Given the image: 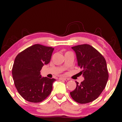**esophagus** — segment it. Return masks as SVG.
I'll list each match as a JSON object with an SVG mask.
<instances>
[{
  "label": "esophagus",
  "mask_w": 122,
  "mask_h": 122,
  "mask_svg": "<svg viewBox=\"0 0 122 122\" xmlns=\"http://www.w3.org/2000/svg\"><path fill=\"white\" fill-rule=\"evenodd\" d=\"M60 80L68 81V80H69V79H68V78H65V77H60Z\"/></svg>",
  "instance_id": "34e87169"
}]
</instances>
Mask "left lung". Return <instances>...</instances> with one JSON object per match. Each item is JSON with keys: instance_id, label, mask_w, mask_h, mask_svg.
<instances>
[{"instance_id": "obj_1", "label": "left lung", "mask_w": 122, "mask_h": 122, "mask_svg": "<svg viewBox=\"0 0 122 122\" xmlns=\"http://www.w3.org/2000/svg\"><path fill=\"white\" fill-rule=\"evenodd\" d=\"M75 51L78 65L82 71L84 80L76 82V88L70 92L75 102L85 104L93 102L100 96L108 79L107 63L104 57L96 49L88 44L72 47Z\"/></svg>"}]
</instances>
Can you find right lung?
<instances>
[{
  "label": "right lung",
  "instance_id": "1",
  "mask_svg": "<svg viewBox=\"0 0 122 122\" xmlns=\"http://www.w3.org/2000/svg\"><path fill=\"white\" fill-rule=\"evenodd\" d=\"M54 48L40 44L27 47L16 56L12 69L14 84L23 99L42 102L51 93L54 79L42 77L40 71L49 63Z\"/></svg>",
  "mask_w": 122,
  "mask_h": 122
}]
</instances>
